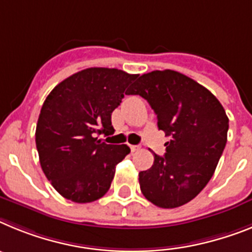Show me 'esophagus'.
Wrapping results in <instances>:
<instances>
[{
	"label": "esophagus",
	"instance_id": "esophagus-1",
	"mask_svg": "<svg viewBox=\"0 0 252 252\" xmlns=\"http://www.w3.org/2000/svg\"><path fill=\"white\" fill-rule=\"evenodd\" d=\"M129 147H130V151H132V152H137V151H139V148H141L139 146H133V144L132 146H129Z\"/></svg>",
	"mask_w": 252,
	"mask_h": 252
}]
</instances>
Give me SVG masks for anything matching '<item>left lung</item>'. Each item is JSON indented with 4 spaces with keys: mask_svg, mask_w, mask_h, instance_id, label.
Listing matches in <instances>:
<instances>
[{
    "mask_svg": "<svg viewBox=\"0 0 252 252\" xmlns=\"http://www.w3.org/2000/svg\"><path fill=\"white\" fill-rule=\"evenodd\" d=\"M128 95H139L157 115L170 142L165 156L155 155L152 167L139 172V187L159 208L187 204L213 176L227 143L228 117L209 90L180 72L142 74Z\"/></svg>",
    "mask_w": 252,
    "mask_h": 252,
    "instance_id": "left-lung-1",
    "label": "left lung"
}]
</instances>
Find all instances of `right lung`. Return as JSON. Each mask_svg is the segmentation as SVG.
Instances as JSON below:
<instances>
[{"mask_svg":"<svg viewBox=\"0 0 252 252\" xmlns=\"http://www.w3.org/2000/svg\"><path fill=\"white\" fill-rule=\"evenodd\" d=\"M137 74L94 67L57 85L39 114L35 142L43 172L63 198L95 202L106 194L115 166L130 152L126 144L97 138L113 134L111 113Z\"/></svg>","mask_w":252,"mask_h":252,"instance_id":"obj_1","label":"right lung"}]
</instances>
